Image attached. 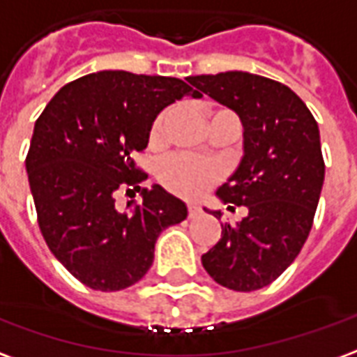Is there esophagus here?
<instances>
[{"label":"esophagus","instance_id":"1","mask_svg":"<svg viewBox=\"0 0 357 357\" xmlns=\"http://www.w3.org/2000/svg\"><path fill=\"white\" fill-rule=\"evenodd\" d=\"M187 210H189V218L201 216V212H202L201 206H199V204H193V202H191V204H187Z\"/></svg>","mask_w":357,"mask_h":357}]
</instances>
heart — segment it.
<instances>
[{
  "label": "heart",
  "mask_w": 357,
  "mask_h": 357,
  "mask_svg": "<svg viewBox=\"0 0 357 357\" xmlns=\"http://www.w3.org/2000/svg\"><path fill=\"white\" fill-rule=\"evenodd\" d=\"M166 116L168 114L162 112L151 128L153 145H158L162 141ZM222 176H224V170L220 164L191 155L168 156L158 168V181L162 183L164 189L178 195L181 199H199L214 183H218Z\"/></svg>",
  "instance_id": "b5f03b06"
}]
</instances>
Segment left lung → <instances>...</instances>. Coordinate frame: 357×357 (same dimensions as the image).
Returning a JSON list of instances; mask_svg holds the SVG:
<instances>
[{
  "label": "left lung",
  "instance_id": "8db88e82",
  "mask_svg": "<svg viewBox=\"0 0 357 357\" xmlns=\"http://www.w3.org/2000/svg\"><path fill=\"white\" fill-rule=\"evenodd\" d=\"M189 84L235 110L245 128V156L218 197L248 214L222 224L202 266L222 287L258 291L294 262L314 225L325 178L319 128L281 82L233 70L191 76Z\"/></svg>",
  "mask_w": 357,
  "mask_h": 357
}]
</instances>
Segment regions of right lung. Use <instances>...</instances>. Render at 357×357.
Instances as JSON below:
<instances>
[{"instance_id":"1","label":"right lung","mask_w":357,"mask_h":357,"mask_svg":"<svg viewBox=\"0 0 357 357\" xmlns=\"http://www.w3.org/2000/svg\"><path fill=\"white\" fill-rule=\"evenodd\" d=\"M187 95L170 76L102 70L66 84L36 120L26 155L38 225L50 250L93 291L128 289L153 266L162 229L187 206L160 185L141 189L137 168L156 114ZM141 190L144 202L118 211L116 191Z\"/></svg>"}]
</instances>
